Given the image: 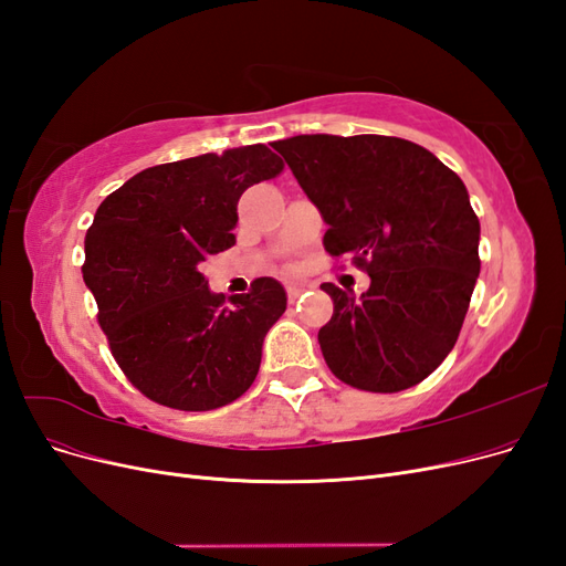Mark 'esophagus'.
<instances>
[{
    "label": "esophagus",
    "instance_id": "esophagus-1",
    "mask_svg": "<svg viewBox=\"0 0 566 566\" xmlns=\"http://www.w3.org/2000/svg\"><path fill=\"white\" fill-rule=\"evenodd\" d=\"M302 293H304V285H297V283H290L287 285V300L290 302H295Z\"/></svg>",
    "mask_w": 566,
    "mask_h": 566
}]
</instances>
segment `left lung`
<instances>
[{
  "mask_svg": "<svg viewBox=\"0 0 566 566\" xmlns=\"http://www.w3.org/2000/svg\"><path fill=\"white\" fill-rule=\"evenodd\" d=\"M328 231L323 248L366 269V293L321 287L335 378L366 391L422 382L455 345L479 276V219L462 179L397 136L300 134L273 144Z\"/></svg>",
  "mask_w": 566,
  "mask_h": 566,
  "instance_id": "1",
  "label": "left lung"
}]
</instances>
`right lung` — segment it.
<instances>
[{
    "label": "right lung",
    "mask_w": 566,
    "mask_h": 566,
    "mask_svg": "<svg viewBox=\"0 0 566 566\" xmlns=\"http://www.w3.org/2000/svg\"><path fill=\"white\" fill-rule=\"evenodd\" d=\"M281 169L264 144L202 153L148 167L98 205L82 276L117 366L148 399L212 410L254 382L285 287L264 276L227 304L200 266L235 243L245 188Z\"/></svg>",
    "instance_id": "1"
}]
</instances>
